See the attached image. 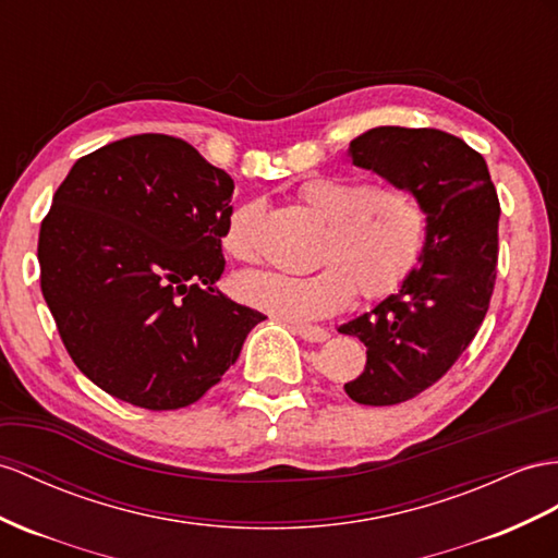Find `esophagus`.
I'll return each mask as SVG.
<instances>
[{
    "instance_id": "34e87169",
    "label": "esophagus",
    "mask_w": 558,
    "mask_h": 558,
    "mask_svg": "<svg viewBox=\"0 0 558 558\" xmlns=\"http://www.w3.org/2000/svg\"><path fill=\"white\" fill-rule=\"evenodd\" d=\"M292 330L304 341H311V344H320V341L330 337V332H327L325 327H318V325H294Z\"/></svg>"
}]
</instances>
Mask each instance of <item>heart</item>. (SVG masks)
Masks as SVG:
<instances>
[{"label": "heart", "instance_id": "b5f03b06", "mask_svg": "<svg viewBox=\"0 0 558 558\" xmlns=\"http://www.w3.org/2000/svg\"><path fill=\"white\" fill-rule=\"evenodd\" d=\"M299 199L327 221L318 247L320 268L304 276L245 270L233 280L242 304L280 320L306 323L344 308L355 288L369 302L389 296L417 268L428 217L420 195L408 185L316 174L299 185ZM256 219L259 203L231 209L221 231L228 256L252 259Z\"/></svg>", "mask_w": 558, "mask_h": 558}]
</instances>
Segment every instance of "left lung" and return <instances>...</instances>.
Masks as SVG:
<instances>
[{"label":"left lung","instance_id":"8db88e82","mask_svg":"<svg viewBox=\"0 0 558 558\" xmlns=\"http://www.w3.org/2000/svg\"><path fill=\"white\" fill-rule=\"evenodd\" d=\"M355 167L403 183L428 217L420 266L369 313L339 327L367 347L344 384L361 405H396L448 373L476 337L497 276L499 199L483 155L440 130L375 126L351 141Z\"/></svg>","mask_w":558,"mask_h":558}]
</instances>
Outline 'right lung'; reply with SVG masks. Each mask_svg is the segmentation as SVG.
I'll return each mask as SVG.
<instances>
[{
	"label": "right lung",
	"instance_id": "obj_1",
	"mask_svg": "<svg viewBox=\"0 0 558 558\" xmlns=\"http://www.w3.org/2000/svg\"><path fill=\"white\" fill-rule=\"evenodd\" d=\"M233 179L191 143L138 134L70 169L39 228L41 294L70 359L146 410L199 401L266 316L217 290Z\"/></svg>",
	"mask_w": 558,
	"mask_h": 558
}]
</instances>
